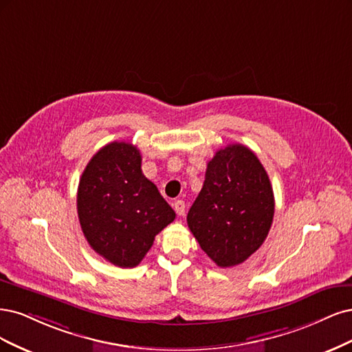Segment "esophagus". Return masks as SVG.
<instances>
[{
	"mask_svg": "<svg viewBox=\"0 0 352 352\" xmlns=\"http://www.w3.org/2000/svg\"><path fill=\"white\" fill-rule=\"evenodd\" d=\"M174 209H175L178 217H183L184 212H186V203H184L183 200H177V201L174 203Z\"/></svg>",
	"mask_w": 352,
	"mask_h": 352,
	"instance_id": "esophagus-1",
	"label": "esophagus"
}]
</instances>
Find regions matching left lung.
<instances>
[{
    "mask_svg": "<svg viewBox=\"0 0 352 352\" xmlns=\"http://www.w3.org/2000/svg\"><path fill=\"white\" fill-rule=\"evenodd\" d=\"M274 190L253 151L228 144L208 162L205 183L187 214L201 250L219 267L243 263L269 234Z\"/></svg>",
    "mask_w": 352,
    "mask_h": 352,
    "instance_id": "obj_1",
    "label": "left lung"
}]
</instances>
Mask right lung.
Returning a JSON list of instances; mask_svg holds the SVG:
<instances>
[{
    "instance_id": "right-lung-1",
    "label": "right lung",
    "mask_w": 352,
    "mask_h": 352,
    "mask_svg": "<svg viewBox=\"0 0 352 352\" xmlns=\"http://www.w3.org/2000/svg\"><path fill=\"white\" fill-rule=\"evenodd\" d=\"M82 231L94 250L118 267L138 266L156 234L175 219L160 190L142 173V155L126 142L99 149L77 190Z\"/></svg>"
}]
</instances>
